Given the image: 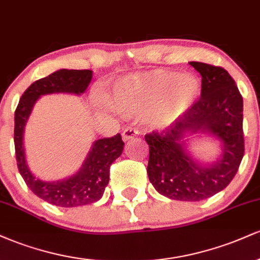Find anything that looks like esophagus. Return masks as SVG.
<instances>
[{
    "instance_id": "esophagus-1",
    "label": "esophagus",
    "mask_w": 260,
    "mask_h": 260,
    "mask_svg": "<svg viewBox=\"0 0 260 260\" xmlns=\"http://www.w3.org/2000/svg\"><path fill=\"white\" fill-rule=\"evenodd\" d=\"M138 129L137 128H133V127H127L126 129L123 131V133H122V138H123L124 142H128V140L133 139L134 137L138 134Z\"/></svg>"
}]
</instances>
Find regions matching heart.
<instances>
[{
	"mask_svg": "<svg viewBox=\"0 0 260 260\" xmlns=\"http://www.w3.org/2000/svg\"><path fill=\"white\" fill-rule=\"evenodd\" d=\"M201 94L194 76L156 70L129 77L116 84L111 105L120 113L142 115L156 127H166L184 115Z\"/></svg>",
	"mask_w": 260,
	"mask_h": 260,
	"instance_id": "obj_1",
	"label": "heart"
}]
</instances>
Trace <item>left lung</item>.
Wrapping results in <instances>:
<instances>
[{
	"label": "left lung",
	"mask_w": 260,
	"mask_h": 260,
	"mask_svg": "<svg viewBox=\"0 0 260 260\" xmlns=\"http://www.w3.org/2000/svg\"><path fill=\"white\" fill-rule=\"evenodd\" d=\"M202 76L201 98L172 126L145 134L149 145L148 177L160 194L199 202L216 194L237 174L244 154L243 99L226 70L189 62ZM197 133L216 136L223 154L216 163L201 166L184 150V139Z\"/></svg>",
	"instance_id": "8db88e82"
}]
</instances>
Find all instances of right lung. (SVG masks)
<instances>
[{
	"label": "right lung",
	"instance_id": "1",
	"mask_svg": "<svg viewBox=\"0 0 260 260\" xmlns=\"http://www.w3.org/2000/svg\"><path fill=\"white\" fill-rule=\"evenodd\" d=\"M91 77L92 72L89 70L56 71L26 89L14 112V147L19 174L35 196L57 207H80L99 201L109 183L110 166L122 154L124 143L120 133L96 140L76 175L62 181L45 182L35 177L26 165L23 147L24 127L32 106L41 95L52 92L80 95L88 88Z\"/></svg>",
	"mask_w": 260,
	"mask_h": 260
}]
</instances>
